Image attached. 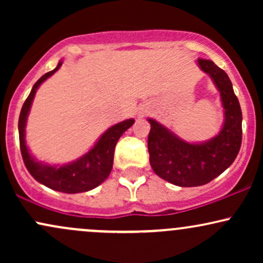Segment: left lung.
Segmentation results:
<instances>
[{
  "mask_svg": "<svg viewBox=\"0 0 263 263\" xmlns=\"http://www.w3.org/2000/svg\"><path fill=\"white\" fill-rule=\"evenodd\" d=\"M197 64L220 92L224 123L219 134L205 142L192 143L148 119L151 167L157 176L178 186L204 185L220 176L235 161L242 140V112L228 74L211 60L198 59Z\"/></svg>",
  "mask_w": 263,
  "mask_h": 263,
  "instance_id": "left-lung-1",
  "label": "left lung"
}]
</instances>
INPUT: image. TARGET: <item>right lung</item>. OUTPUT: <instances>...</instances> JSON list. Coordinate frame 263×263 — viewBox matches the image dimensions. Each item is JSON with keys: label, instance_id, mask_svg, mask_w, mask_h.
I'll use <instances>...</instances> for the list:
<instances>
[{"label": "right lung", "instance_id": "right-lung-1", "mask_svg": "<svg viewBox=\"0 0 263 263\" xmlns=\"http://www.w3.org/2000/svg\"><path fill=\"white\" fill-rule=\"evenodd\" d=\"M63 60H60L54 70L44 74L43 77L34 84L28 95L27 100L23 104L22 110L18 120V132H20V146L22 153L23 162L31 176L39 183L48 188L57 190V192L66 193V194H75V193L89 192L102 182L106 180L112 170L114 152L117 141L121 137L123 132L128 129L135 123L134 119L125 120V121L111 126L100 136L98 142L85 155L81 156L77 161H73L68 164H48V163L39 162L29 153L26 143V125L27 117L31 110L33 99H34L37 89L41 84L55 73L62 66Z\"/></svg>", "mask_w": 263, "mask_h": 263}]
</instances>
